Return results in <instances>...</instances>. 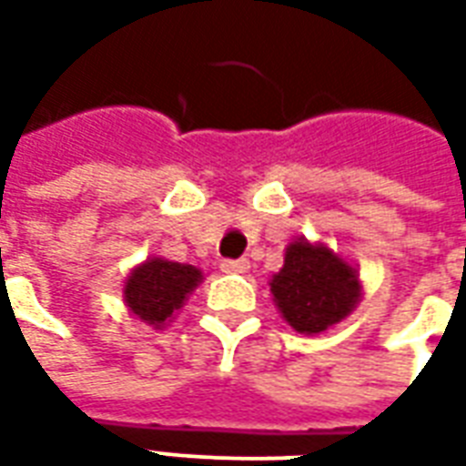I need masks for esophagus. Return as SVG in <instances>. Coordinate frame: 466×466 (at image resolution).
<instances>
[{"label": "esophagus", "instance_id": "obj_1", "mask_svg": "<svg viewBox=\"0 0 466 466\" xmlns=\"http://www.w3.org/2000/svg\"><path fill=\"white\" fill-rule=\"evenodd\" d=\"M219 269L227 274H242L249 269V259H222Z\"/></svg>", "mask_w": 466, "mask_h": 466}]
</instances>
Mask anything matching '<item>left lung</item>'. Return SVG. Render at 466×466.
Listing matches in <instances>:
<instances>
[{"label": "left lung", "instance_id": "1", "mask_svg": "<svg viewBox=\"0 0 466 466\" xmlns=\"http://www.w3.org/2000/svg\"><path fill=\"white\" fill-rule=\"evenodd\" d=\"M274 302L297 332L319 334L342 322L360 302L357 272L327 247L297 239L272 279Z\"/></svg>", "mask_w": 466, "mask_h": 466}]
</instances>
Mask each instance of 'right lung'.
<instances>
[{"instance_id":"right-lung-1","label":"right lung","mask_w":466,"mask_h":466,"mask_svg":"<svg viewBox=\"0 0 466 466\" xmlns=\"http://www.w3.org/2000/svg\"><path fill=\"white\" fill-rule=\"evenodd\" d=\"M199 282L202 272L192 264L149 259L129 274L124 302L142 322L162 327Z\"/></svg>"}]
</instances>
